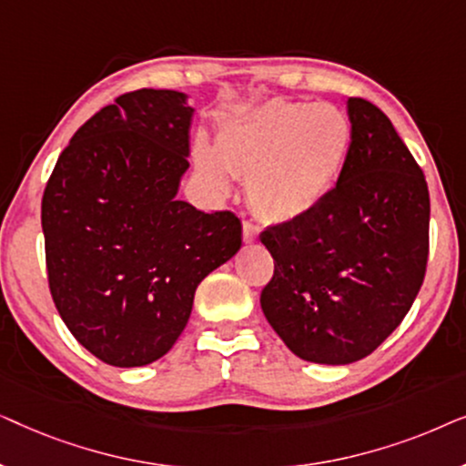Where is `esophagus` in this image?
I'll use <instances>...</instances> for the list:
<instances>
[{"mask_svg": "<svg viewBox=\"0 0 466 466\" xmlns=\"http://www.w3.org/2000/svg\"><path fill=\"white\" fill-rule=\"evenodd\" d=\"M258 238V227L250 220H244V241L246 244H252Z\"/></svg>", "mask_w": 466, "mask_h": 466, "instance_id": "obj_1", "label": "esophagus"}]
</instances>
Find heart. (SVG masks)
Here are the masks:
<instances>
[{
    "instance_id": "1",
    "label": "heart",
    "mask_w": 466,
    "mask_h": 466,
    "mask_svg": "<svg viewBox=\"0 0 466 466\" xmlns=\"http://www.w3.org/2000/svg\"><path fill=\"white\" fill-rule=\"evenodd\" d=\"M352 125L333 104L271 99L228 118L216 152L197 146L203 180L218 193L228 172L248 180V199L273 222L297 220L330 195L346 165Z\"/></svg>"
}]
</instances>
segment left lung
<instances>
[{"label":"left lung","instance_id":"obj_1","mask_svg":"<svg viewBox=\"0 0 466 466\" xmlns=\"http://www.w3.org/2000/svg\"><path fill=\"white\" fill-rule=\"evenodd\" d=\"M352 142L341 177L316 209L260 233L273 278L260 308L299 359L348 365L403 322L424 282L431 199L390 118L348 99Z\"/></svg>","mask_w":466,"mask_h":466}]
</instances>
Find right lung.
I'll use <instances>...</instances> for the list:
<instances>
[{
  "label": "right lung",
  "instance_id": "right-lung-1",
  "mask_svg": "<svg viewBox=\"0 0 466 466\" xmlns=\"http://www.w3.org/2000/svg\"><path fill=\"white\" fill-rule=\"evenodd\" d=\"M190 120L184 93L120 95L74 133L44 188L50 295L76 341L107 365L167 354L197 286L241 248L233 212L176 199Z\"/></svg>",
  "mask_w": 466,
  "mask_h": 466
}]
</instances>
